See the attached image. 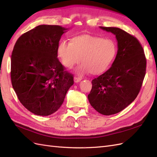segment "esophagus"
Segmentation results:
<instances>
[{"mask_svg": "<svg viewBox=\"0 0 157 157\" xmlns=\"http://www.w3.org/2000/svg\"><path fill=\"white\" fill-rule=\"evenodd\" d=\"M81 80H82V79L79 78H78V77H75L74 78V82L75 83H78V82H79L80 81H81Z\"/></svg>", "mask_w": 157, "mask_h": 157, "instance_id": "esophagus-1", "label": "esophagus"}]
</instances>
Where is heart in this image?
Wrapping results in <instances>:
<instances>
[{
    "label": "heart",
    "mask_w": 157,
    "mask_h": 157,
    "mask_svg": "<svg viewBox=\"0 0 157 157\" xmlns=\"http://www.w3.org/2000/svg\"><path fill=\"white\" fill-rule=\"evenodd\" d=\"M58 54L65 67L72 68L81 61L78 71L80 74H104L110 68L117 54V45L111 39L88 34L75 36L70 42L62 41Z\"/></svg>",
    "instance_id": "heart-1"
}]
</instances>
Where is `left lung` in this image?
Returning <instances> with one entry per match:
<instances>
[{
  "instance_id": "8db88e82",
  "label": "left lung",
  "mask_w": 157,
  "mask_h": 157,
  "mask_svg": "<svg viewBox=\"0 0 157 157\" xmlns=\"http://www.w3.org/2000/svg\"><path fill=\"white\" fill-rule=\"evenodd\" d=\"M100 28L116 35L118 52L112 67L92 81L87 98L97 112L109 116L122 111L135 100L143 85L147 59L143 47L133 35L117 27Z\"/></svg>"
}]
</instances>
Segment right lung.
<instances>
[{
  "label": "right lung",
  "instance_id": "add662e5",
  "mask_svg": "<svg viewBox=\"0 0 157 157\" xmlns=\"http://www.w3.org/2000/svg\"><path fill=\"white\" fill-rule=\"evenodd\" d=\"M67 29L41 25L22 35L14 46L10 78L20 102L39 116H49L63 104L74 84L57 58L59 41Z\"/></svg>",
  "mask_w": 157,
  "mask_h": 157
}]
</instances>
